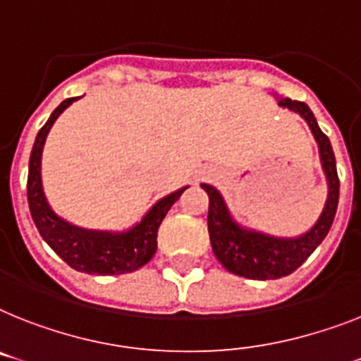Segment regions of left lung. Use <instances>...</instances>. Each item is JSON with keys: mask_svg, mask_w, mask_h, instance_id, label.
Instances as JSON below:
<instances>
[{"mask_svg": "<svg viewBox=\"0 0 361 361\" xmlns=\"http://www.w3.org/2000/svg\"><path fill=\"white\" fill-rule=\"evenodd\" d=\"M279 99H281L279 105L305 118L315 142L319 145L321 166H323L326 183H329V197H326L323 212L314 227L297 238H276L264 234V232L243 228L232 219L221 193L210 184H201L210 199L208 234H210L214 255L221 262L225 269L238 276L252 279V281L281 279V276L293 273L300 264H305L306 258L317 249V245L329 234L336 210H338L339 178L338 169H336V157L329 136L319 129L314 112L310 110L306 103L291 101L288 97L286 99L279 97Z\"/></svg>", "mask_w": 361, "mask_h": 361, "instance_id": "left-lung-1", "label": "left lung"}]
</instances>
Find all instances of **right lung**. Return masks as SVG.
<instances>
[{
  "label": "right lung",
  "instance_id": "add662e5",
  "mask_svg": "<svg viewBox=\"0 0 361 361\" xmlns=\"http://www.w3.org/2000/svg\"><path fill=\"white\" fill-rule=\"evenodd\" d=\"M73 101H77V97L64 99L53 110L46 125L38 130L35 145H32L29 175H27V201H29L32 221L47 245L75 271L88 273V275L133 273L153 258L157 252V234H159L160 223L188 186L154 202V207L142 217V221L125 232L86 231L56 216L51 207L47 204V199L42 190V151H44L47 133L55 120Z\"/></svg>",
  "mask_w": 361,
  "mask_h": 361
}]
</instances>
